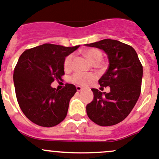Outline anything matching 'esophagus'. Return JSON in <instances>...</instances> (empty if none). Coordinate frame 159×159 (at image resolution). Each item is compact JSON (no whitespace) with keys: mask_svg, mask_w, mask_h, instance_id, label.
Instances as JSON below:
<instances>
[{"mask_svg":"<svg viewBox=\"0 0 159 159\" xmlns=\"http://www.w3.org/2000/svg\"><path fill=\"white\" fill-rule=\"evenodd\" d=\"M76 89H77V91H78V92H80V91H81L83 89L82 87H81V86H76Z\"/></svg>","mask_w":159,"mask_h":159,"instance_id":"obj_1","label":"esophagus"}]
</instances>
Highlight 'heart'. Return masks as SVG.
I'll return each instance as SVG.
<instances>
[{"instance_id":"1","label":"heart","mask_w":159,"mask_h":159,"mask_svg":"<svg viewBox=\"0 0 159 159\" xmlns=\"http://www.w3.org/2000/svg\"><path fill=\"white\" fill-rule=\"evenodd\" d=\"M84 56L89 60L91 63L93 64H97L101 61L102 58V54L99 50L95 48H90L85 50L83 52ZM72 55H68L65 57L64 61V68L65 70H69L71 67ZM95 78V76L92 74H84L81 72H77L74 74L73 76L70 78V81L76 84H85L89 81H92Z\"/></svg>"}]
</instances>
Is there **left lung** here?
<instances>
[{"instance_id": "obj_1", "label": "left lung", "mask_w": 159, "mask_h": 159, "mask_svg": "<svg viewBox=\"0 0 159 159\" xmlns=\"http://www.w3.org/2000/svg\"><path fill=\"white\" fill-rule=\"evenodd\" d=\"M88 47L106 52L109 67L98 80L101 87H110L109 93L92 89L94 99L87 105L88 116L102 127L120 123L130 114L141 90L143 67L134 49L120 41L106 39Z\"/></svg>"}]
</instances>
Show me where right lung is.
I'll return each mask as SVG.
<instances>
[{
  "label": "right lung",
  "mask_w": 159,
  "mask_h": 159,
  "mask_svg": "<svg viewBox=\"0 0 159 159\" xmlns=\"http://www.w3.org/2000/svg\"><path fill=\"white\" fill-rule=\"evenodd\" d=\"M79 47L45 43L25 50L14 69V84L18 105L34 124L52 127L67 116L69 102L77 92L72 84L61 90L51 87L64 75V61Z\"/></svg>",
  "instance_id": "add662e5"
}]
</instances>
